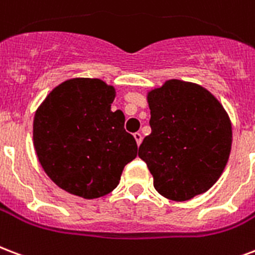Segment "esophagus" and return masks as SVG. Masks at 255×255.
<instances>
[{
	"mask_svg": "<svg viewBox=\"0 0 255 255\" xmlns=\"http://www.w3.org/2000/svg\"><path fill=\"white\" fill-rule=\"evenodd\" d=\"M133 137H135V140H136V143H137V145H140L141 140H143V136H141L140 132H135V133H133Z\"/></svg>",
	"mask_w": 255,
	"mask_h": 255,
	"instance_id": "esophagus-1",
	"label": "esophagus"
}]
</instances>
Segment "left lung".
I'll use <instances>...</instances> for the list:
<instances>
[{
  "mask_svg": "<svg viewBox=\"0 0 255 255\" xmlns=\"http://www.w3.org/2000/svg\"><path fill=\"white\" fill-rule=\"evenodd\" d=\"M151 133L139 147L155 190L171 201L203 194L222 175L231 149V123L201 85L168 80L148 93Z\"/></svg>",
  "mask_w": 255,
  "mask_h": 255,
  "instance_id": "obj_1",
  "label": "left lung"
}]
</instances>
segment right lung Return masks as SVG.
Here are the masks:
<instances>
[{
	"instance_id": "obj_1",
	"label": "right lung",
	"mask_w": 255,
	"mask_h": 255,
	"mask_svg": "<svg viewBox=\"0 0 255 255\" xmlns=\"http://www.w3.org/2000/svg\"><path fill=\"white\" fill-rule=\"evenodd\" d=\"M115 89L99 79H72L52 91L33 122V143L42 168L69 194L100 198L118 187L126 164L137 155L124 129V114L112 112Z\"/></svg>"
}]
</instances>
